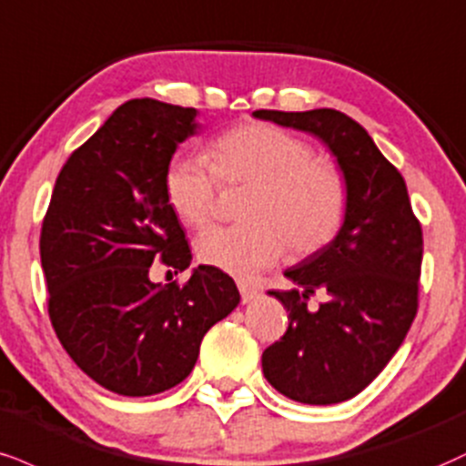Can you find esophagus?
<instances>
[{"label":"esophagus","mask_w":466,"mask_h":466,"mask_svg":"<svg viewBox=\"0 0 466 466\" xmlns=\"http://www.w3.org/2000/svg\"><path fill=\"white\" fill-rule=\"evenodd\" d=\"M238 290H240V299H243V304H249V301H254L258 297V290L251 287V284L243 282V279H238Z\"/></svg>","instance_id":"obj_1"}]
</instances>
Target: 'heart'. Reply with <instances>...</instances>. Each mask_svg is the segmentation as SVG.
<instances>
[{
	"instance_id": "obj_1",
	"label": "heart",
	"mask_w": 466,
	"mask_h": 466,
	"mask_svg": "<svg viewBox=\"0 0 466 466\" xmlns=\"http://www.w3.org/2000/svg\"><path fill=\"white\" fill-rule=\"evenodd\" d=\"M210 160L176 154L167 162L165 198L176 217L204 228L215 215L218 182L248 184L245 223L215 228L195 240L204 265L232 276H251L284 256L312 254L336 237L347 212V184L332 162L312 158L299 137L268 123H243L223 132Z\"/></svg>"
}]
</instances>
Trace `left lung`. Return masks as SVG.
<instances>
[{
    "instance_id": "8db88e82",
    "label": "left lung",
    "mask_w": 466,
    "mask_h": 466,
    "mask_svg": "<svg viewBox=\"0 0 466 466\" xmlns=\"http://www.w3.org/2000/svg\"><path fill=\"white\" fill-rule=\"evenodd\" d=\"M256 119L317 137L347 184V212L336 237L284 271L297 289L271 290L289 329L262 354L267 382L310 406L339 403L378 378L406 339L419 306L423 232L401 173L360 123L332 108L256 110ZM329 293L317 311L315 289Z\"/></svg>"
}]
</instances>
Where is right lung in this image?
<instances>
[{
  "label": "right lung",
  "mask_w": 466,
  "mask_h": 466,
  "mask_svg": "<svg viewBox=\"0 0 466 466\" xmlns=\"http://www.w3.org/2000/svg\"><path fill=\"white\" fill-rule=\"evenodd\" d=\"M198 110L130 99L58 173L41 229L49 319L71 360L126 397L188 378L208 329L238 306L215 267L188 282H151V262L188 268L190 248L165 198L167 162L198 132Z\"/></svg>",
  "instance_id": "obj_1"
}]
</instances>
